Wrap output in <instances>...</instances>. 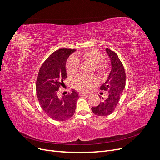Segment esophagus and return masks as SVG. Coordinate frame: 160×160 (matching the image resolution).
<instances>
[{"label":"esophagus","instance_id":"obj_1","mask_svg":"<svg viewBox=\"0 0 160 160\" xmlns=\"http://www.w3.org/2000/svg\"><path fill=\"white\" fill-rule=\"evenodd\" d=\"M79 95H80L81 97H84V96H89V94L85 93H81L79 94Z\"/></svg>","mask_w":160,"mask_h":160}]
</instances>
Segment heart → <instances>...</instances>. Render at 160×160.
I'll list each match as a JSON object with an SVG mask.
<instances>
[{
	"label": "heart",
	"mask_w": 160,
	"mask_h": 160,
	"mask_svg": "<svg viewBox=\"0 0 160 160\" xmlns=\"http://www.w3.org/2000/svg\"><path fill=\"white\" fill-rule=\"evenodd\" d=\"M103 54L99 50L92 49L77 55V58L71 57L67 60L66 71L69 76L75 75L79 70V59L89 61L93 64L94 70L101 77H104L108 74L109 65L108 61L103 59ZM98 83V79L96 76L76 77L72 81V85L76 89L81 91H89L92 88Z\"/></svg>",
	"instance_id": "1"
}]
</instances>
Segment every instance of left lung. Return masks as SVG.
<instances>
[{"mask_svg":"<svg viewBox=\"0 0 160 160\" xmlns=\"http://www.w3.org/2000/svg\"><path fill=\"white\" fill-rule=\"evenodd\" d=\"M106 52L110 58L111 70L107 80L100 89L108 91V95L105 98H102L98 106L91 108L93 113L98 116H107L113 112L123 93L126 82L124 67L118 55L108 48H106Z\"/></svg>","mask_w":160,"mask_h":160,"instance_id":"left-lung-1","label":"left lung"}]
</instances>
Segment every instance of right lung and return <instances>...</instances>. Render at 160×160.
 Returning a JSON list of instances; mask_svg holds the SVG:
<instances>
[{
  "label": "right lung",
  "instance_id": "add662e5",
  "mask_svg": "<svg viewBox=\"0 0 160 160\" xmlns=\"http://www.w3.org/2000/svg\"><path fill=\"white\" fill-rule=\"evenodd\" d=\"M75 49H60L52 52L43 62L36 82L37 95L42 110L51 119L65 121L74 115L78 93L72 90L71 94L59 98L58 91L67 78L65 69L68 57Z\"/></svg>",
  "mask_w": 160,
  "mask_h": 160
}]
</instances>
